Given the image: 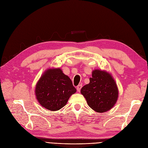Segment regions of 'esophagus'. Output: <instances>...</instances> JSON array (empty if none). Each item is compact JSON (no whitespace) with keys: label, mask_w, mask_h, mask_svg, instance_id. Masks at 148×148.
Wrapping results in <instances>:
<instances>
[{"label":"esophagus","mask_w":148,"mask_h":148,"mask_svg":"<svg viewBox=\"0 0 148 148\" xmlns=\"http://www.w3.org/2000/svg\"><path fill=\"white\" fill-rule=\"evenodd\" d=\"M82 87V85H79L77 86V91L78 92H80Z\"/></svg>","instance_id":"esophagus-1"}]
</instances>
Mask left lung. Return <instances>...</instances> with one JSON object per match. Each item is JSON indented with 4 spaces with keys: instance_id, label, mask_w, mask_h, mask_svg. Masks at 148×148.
I'll return each mask as SVG.
<instances>
[{
    "instance_id": "obj_1",
    "label": "left lung",
    "mask_w": 148,
    "mask_h": 148,
    "mask_svg": "<svg viewBox=\"0 0 148 148\" xmlns=\"http://www.w3.org/2000/svg\"><path fill=\"white\" fill-rule=\"evenodd\" d=\"M88 106L99 113L111 110L119 97V89L112 75L105 70L94 69L89 83L81 89Z\"/></svg>"
}]
</instances>
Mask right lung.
Instances as JSON below:
<instances>
[{
  "instance_id": "obj_1",
  "label": "right lung",
  "mask_w": 148,
  "mask_h": 148,
  "mask_svg": "<svg viewBox=\"0 0 148 148\" xmlns=\"http://www.w3.org/2000/svg\"><path fill=\"white\" fill-rule=\"evenodd\" d=\"M76 91L71 80L60 68H49L37 82L35 95L42 107L55 111L65 106L71 95Z\"/></svg>"
}]
</instances>
